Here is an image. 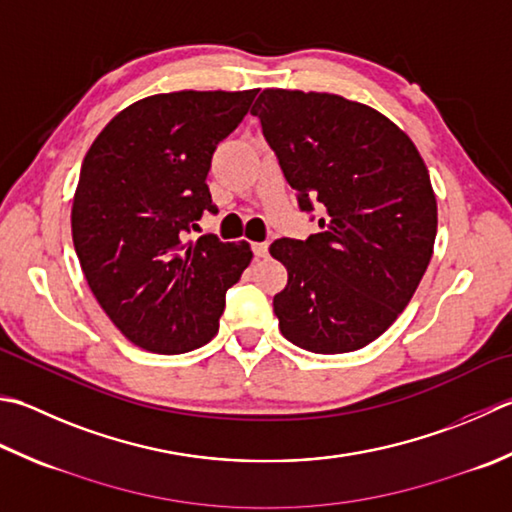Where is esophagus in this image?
<instances>
[{"label": "esophagus", "mask_w": 512, "mask_h": 512, "mask_svg": "<svg viewBox=\"0 0 512 512\" xmlns=\"http://www.w3.org/2000/svg\"><path fill=\"white\" fill-rule=\"evenodd\" d=\"M253 253H255L257 259H259V257H266V255H268V244H266V242H255V244H253Z\"/></svg>", "instance_id": "obj_1"}]
</instances>
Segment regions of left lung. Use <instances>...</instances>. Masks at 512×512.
Wrapping results in <instances>:
<instances>
[{
	"label": "left lung",
	"instance_id": "1",
	"mask_svg": "<svg viewBox=\"0 0 512 512\" xmlns=\"http://www.w3.org/2000/svg\"><path fill=\"white\" fill-rule=\"evenodd\" d=\"M319 233L282 237L288 270L273 299L282 335L319 355L368 346L408 306L433 257L437 199L410 137L366 104L266 88L250 110Z\"/></svg>",
	"mask_w": 512,
	"mask_h": 512
}]
</instances>
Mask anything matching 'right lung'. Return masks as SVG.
<instances>
[{
	"mask_svg": "<svg viewBox=\"0 0 512 512\" xmlns=\"http://www.w3.org/2000/svg\"><path fill=\"white\" fill-rule=\"evenodd\" d=\"M257 90H179L117 113L84 157L73 199V244L99 306L119 333L159 355L217 335L226 290L253 259L248 242L186 233L217 213L210 159Z\"/></svg>",
	"mask_w": 512,
	"mask_h": 512,
	"instance_id": "1",
	"label": "right lung"
}]
</instances>
